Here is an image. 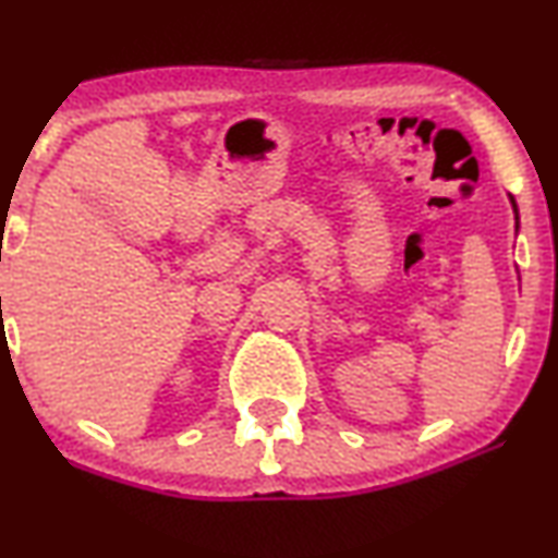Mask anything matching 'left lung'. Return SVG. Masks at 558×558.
<instances>
[{
  "mask_svg": "<svg viewBox=\"0 0 558 558\" xmlns=\"http://www.w3.org/2000/svg\"><path fill=\"white\" fill-rule=\"evenodd\" d=\"M511 204H513V211H515V230H518V207H515V199L511 197Z\"/></svg>",
  "mask_w": 558,
  "mask_h": 558,
  "instance_id": "left-lung-1",
  "label": "left lung"
}]
</instances>
